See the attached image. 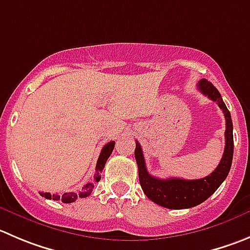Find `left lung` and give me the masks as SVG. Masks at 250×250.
<instances>
[{"label":"left lung","mask_w":250,"mask_h":250,"mask_svg":"<svg viewBox=\"0 0 250 250\" xmlns=\"http://www.w3.org/2000/svg\"><path fill=\"white\" fill-rule=\"evenodd\" d=\"M199 91L204 96L208 97L211 101L216 102L226 119V146L223 156L215 170L210 175L201 179L185 180L180 178H168V179H159L154 178L147 172L146 163H145L144 153L139 142L136 141L135 148V158H136L137 167H139V179L142 190L147 198L156 203L157 205L167 208H190L199 204L204 203L208 199L216 190L218 189L223 180L227 178L229 173L232 158H233V124L230 119V113L228 111L225 102L222 101L217 88L208 82V80H201L198 83Z\"/></svg>","instance_id":"obj_1"}]
</instances>
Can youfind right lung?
Returning <instances> with one entry per match:
<instances>
[{
	"label": "right lung",
	"mask_w": 250,
	"mask_h": 250,
	"mask_svg": "<svg viewBox=\"0 0 250 250\" xmlns=\"http://www.w3.org/2000/svg\"><path fill=\"white\" fill-rule=\"evenodd\" d=\"M114 146H115V142L111 141V142H109V144L104 145V147L102 148L101 154H99V158H98V161H97L94 182H99V180H101V178H102L101 173H102V170L104 169V166H105L109 156H110L111 152H113ZM93 188H94V183H87V184L82 188V191H80L78 194H76V192H65L62 196H60V195H58V194L51 195L50 192H40V195H42V198L49 199V200H51L52 199V200H55V201L61 200L62 203H65V204H70V203H73V201H76V199L77 198H85V196H88V195H91V192L93 191Z\"/></svg>",
	"instance_id": "obj_1"
}]
</instances>
